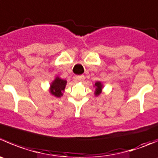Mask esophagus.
Segmentation results:
<instances>
[{
  "instance_id": "obj_1",
  "label": "esophagus",
  "mask_w": 158,
  "mask_h": 158,
  "mask_svg": "<svg viewBox=\"0 0 158 158\" xmlns=\"http://www.w3.org/2000/svg\"><path fill=\"white\" fill-rule=\"evenodd\" d=\"M75 79H76V80H77V81H82L84 79H85V76H76V77H75Z\"/></svg>"
}]
</instances>
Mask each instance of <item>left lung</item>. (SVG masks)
<instances>
[{
	"mask_svg": "<svg viewBox=\"0 0 158 158\" xmlns=\"http://www.w3.org/2000/svg\"><path fill=\"white\" fill-rule=\"evenodd\" d=\"M95 85H96V91H95V95L96 96H98L102 92V85L100 82H96L95 83Z\"/></svg>",
	"mask_w": 158,
	"mask_h": 158,
	"instance_id": "left-lung-1",
	"label": "left lung"
}]
</instances>
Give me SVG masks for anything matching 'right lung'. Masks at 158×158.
I'll return each instance as SVG.
<instances>
[{"label":"right lung","instance_id":"add662e5","mask_svg":"<svg viewBox=\"0 0 158 158\" xmlns=\"http://www.w3.org/2000/svg\"><path fill=\"white\" fill-rule=\"evenodd\" d=\"M66 85V80L56 77V79L52 83L50 87V93L56 97H60L62 96V91H64Z\"/></svg>","mask_w":158,"mask_h":158}]
</instances>
